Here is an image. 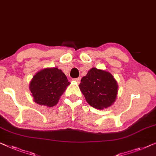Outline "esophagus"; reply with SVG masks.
<instances>
[{
  "instance_id": "34e87169",
  "label": "esophagus",
  "mask_w": 156,
  "mask_h": 156,
  "mask_svg": "<svg viewBox=\"0 0 156 156\" xmlns=\"http://www.w3.org/2000/svg\"><path fill=\"white\" fill-rule=\"evenodd\" d=\"M73 80L74 82H76L77 83H80V80H81V77H78V78H76V79H73Z\"/></svg>"
}]
</instances>
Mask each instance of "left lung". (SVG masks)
<instances>
[{"instance_id": "1", "label": "left lung", "mask_w": 156, "mask_h": 156, "mask_svg": "<svg viewBox=\"0 0 156 156\" xmlns=\"http://www.w3.org/2000/svg\"><path fill=\"white\" fill-rule=\"evenodd\" d=\"M79 87L87 102L98 110L111 106L118 93V84L112 74L96 67H92L83 76Z\"/></svg>"}]
</instances>
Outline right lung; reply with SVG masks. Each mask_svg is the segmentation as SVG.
<instances>
[{
  "label": "right lung",
  "mask_w": 156,
  "mask_h": 156,
  "mask_svg": "<svg viewBox=\"0 0 156 156\" xmlns=\"http://www.w3.org/2000/svg\"><path fill=\"white\" fill-rule=\"evenodd\" d=\"M70 84L61 69L46 67L34 75L29 83V90L36 103L47 107L55 106Z\"/></svg>",
  "instance_id": "1"
}]
</instances>
